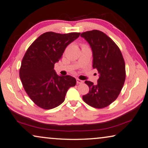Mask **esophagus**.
<instances>
[{
	"instance_id": "esophagus-1",
	"label": "esophagus",
	"mask_w": 148,
	"mask_h": 148,
	"mask_svg": "<svg viewBox=\"0 0 148 148\" xmlns=\"http://www.w3.org/2000/svg\"><path fill=\"white\" fill-rule=\"evenodd\" d=\"M76 81H77V84H82V83H83V81H82V80H81V79H77Z\"/></svg>"
}]
</instances>
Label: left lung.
I'll return each instance as SVG.
<instances>
[{
    "mask_svg": "<svg viewBox=\"0 0 148 148\" xmlns=\"http://www.w3.org/2000/svg\"><path fill=\"white\" fill-rule=\"evenodd\" d=\"M92 51V67L99 73L97 84L85 81L89 87L83 101L96 108L106 107L117 99L126 79L125 63L119 47L103 32L97 29L81 34Z\"/></svg>",
    "mask_w": 148,
    "mask_h": 148,
    "instance_id": "1",
    "label": "left lung"
}]
</instances>
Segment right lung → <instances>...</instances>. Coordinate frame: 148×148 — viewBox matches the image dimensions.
<instances>
[{
	"mask_svg": "<svg viewBox=\"0 0 148 148\" xmlns=\"http://www.w3.org/2000/svg\"><path fill=\"white\" fill-rule=\"evenodd\" d=\"M79 35L78 32L61 34L48 32L40 36L27 49L20 78L25 91L39 107L49 110L60 105L68 89L76 85L74 77L58 75L54 65Z\"/></svg>",
	"mask_w": 148,
	"mask_h": 148,
	"instance_id": "obj_1",
	"label": "right lung"
}]
</instances>
